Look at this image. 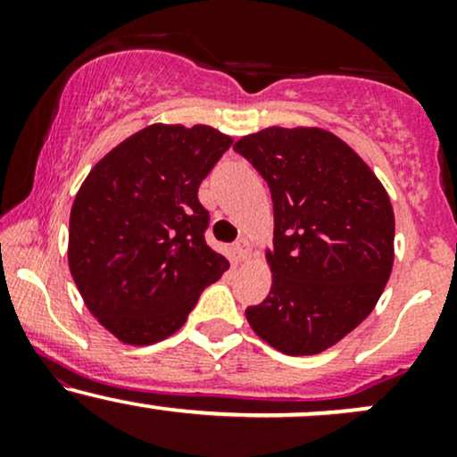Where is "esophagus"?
Instances as JSON below:
<instances>
[{
  "label": "esophagus",
  "mask_w": 457,
  "mask_h": 457,
  "mask_svg": "<svg viewBox=\"0 0 457 457\" xmlns=\"http://www.w3.org/2000/svg\"><path fill=\"white\" fill-rule=\"evenodd\" d=\"M249 253H251V243H249V238H240L238 243L234 245L236 262H246V260H249Z\"/></svg>",
  "instance_id": "1"
}]
</instances>
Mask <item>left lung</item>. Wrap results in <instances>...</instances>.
Here are the masks:
<instances>
[{"mask_svg":"<svg viewBox=\"0 0 457 457\" xmlns=\"http://www.w3.org/2000/svg\"><path fill=\"white\" fill-rule=\"evenodd\" d=\"M234 150L269 182L275 212L270 292L245 316L283 354L322 353L370 316L389 281L391 199L370 165L324 129L269 127Z\"/></svg>","mask_w":457,"mask_h":457,"instance_id":"obj_1","label":"left lung"}]
</instances>
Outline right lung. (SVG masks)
<instances>
[{"mask_svg": "<svg viewBox=\"0 0 457 457\" xmlns=\"http://www.w3.org/2000/svg\"><path fill=\"white\" fill-rule=\"evenodd\" d=\"M232 145L206 124H152L104 154L79 188L68 266L92 316L120 342L148 345L187 322L229 269L204 240L202 180Z\"/></svg>", "mask_w": 457, "mask_h": 457, "instance_id": "right-lung-1", "label": "right lung"}]
</instances>
